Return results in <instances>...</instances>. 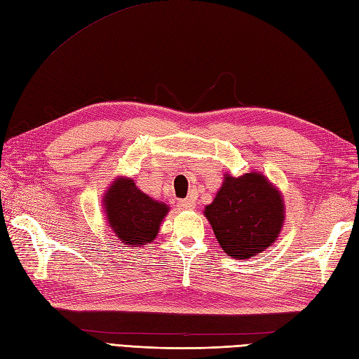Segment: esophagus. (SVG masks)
Instances as JSON below:
<instances>
[{
    "label": "esophagus",
    "mask_w": 359,
    "mask_h": 359,
    "mask_svg": "<svg viewBox=\"0 0 359 359\" xmlns=\"http://www.w3.org/2000/svg\"><path fill=\"white\" fill-rule=\"evenodd\" d=\"M179 208H180V209L191 210V209H194V208H196V203H194V200L185 198V200H180V201H179Z\"/></svg>",
    "instance_id": "34e87169"
}]
</instances>
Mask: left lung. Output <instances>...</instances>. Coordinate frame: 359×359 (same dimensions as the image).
<instances>
[{
    "label": "left lung",
    "mask_w": 359,
    "mask_h": 359,
    "mask_svg": "<svg viewBox=\"0 0 359 359\" xmlns=\"http://www.w3.org/2000/svg\"><path fill=\"white\" fill-rule=\"evenodd\" d=\"M205 215L222 249L232 258L247 259L278 238L283 223V203L264 174L226 176Z\"/></svg>",
    "instance_id": "left-lung-1"
}]
</instances>
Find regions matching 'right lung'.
<instances>
[{
  "label": "right lung",
  "mask_w": 359,
  "mask_h": 359,
  "mask_svg": "<svg viewBox=\"0 0 359 359\" xmlns=\"http://www.w3.org/2000/svg\"><path fill=\"white\" fill-rule=\"evenodd\" d=\"M104 208L110 227L119 240L132 247L153 241L168 212L167 205L144 194L130 179H118L110 187Z\"/></svg>",
  "instance_id": "add662e5"
}]
</instances>
